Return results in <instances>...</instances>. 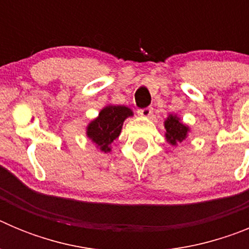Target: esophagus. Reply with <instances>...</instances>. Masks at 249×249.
<instances>
[{"label":"esophagus","instance_id":"34e87169","mask_svg":"<svg viewBox=\"0 0 249 249\" xmlns=\"http://www.w3.org/2000/svg\"><path fill=\"white\" fill-rule=\"evenodd\" d=\"M152 113H153V108H152V107H147V108L140 109V111H138V114H140V116H142V117H146V118L151 117Z\"/></svg>","mask_w":249,"mask_h":249}]
</instances>
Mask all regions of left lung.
<instances>
[{
    "label": "left lung",
    "instance_id": "1",
    "mask_svg": "<svg viewBox=\"0 0 249 249\" xmlns=\"http://www.w3.org/2000/svg\"><path fill=\"white\" fill-rule=\"evenodd\" d=\"M163 124L166 128L164 137H166L167 143L171 146H178V143H182L183 141L187 140L191 132L190 126L182 122L181 117H178L175 113H169L168 117L164 120Z\"/></svg>",
    "mask_w": 249,
    "mask_h": 249
}]
</instances>
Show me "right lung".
Masks as SVG:
<instances>
[{"label":"right lung","mask_w":249,"mask_h":249,"mask_svg":"<svg viewBox=\"0 0 249 249\" xmlns=\"http://www.w3.org/2000/svg\"><path fill=\"white\" fill-rule=\"evenodd\" d=\"M128 117H133V111L127 106H105L97 117L87 124L86 136L93 142L96 148L108 153L112 151V142L121 135L123 122Z\"/></svg>","instance_id":"obj_1"}]
</instances>
